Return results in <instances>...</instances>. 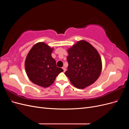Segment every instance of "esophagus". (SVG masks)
<instances>
[{
	"label": "esophagus",
	"instance_id": "esophagus-1",
	"mask_svg": "<svg viewBox=\"0 0 129 129\" xmlns=\"http://www.w3.org/2000/svg\"><path fill=\"white\" fill-rule=\"evenodd\" d=\"M62 69H63V72H65L66 71V68L64 67H62Z\"/></svg>",
	"mask_w": 129,
	"mask_h": 129
}]
</instances>
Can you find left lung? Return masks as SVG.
Returning <instances> with one entry per match:
<instances>
[{
  "label": "left lung",
  "instance_id": "1",
  "mask_svg": "<svg viewBox=\"0 0 129 129\" xmlns=\"http://www.w3.org/2000/svg\"><path fill=\"white\" fill-rule=\"evenodd\" d=\"M68 71L64 74L71 83L84 89L98 79L102 69L101 57L97 50L86 41H79L68 49Z\"/></svg>",
  "mask_w": 129,
  "mask_h": 129
}]
</instances>
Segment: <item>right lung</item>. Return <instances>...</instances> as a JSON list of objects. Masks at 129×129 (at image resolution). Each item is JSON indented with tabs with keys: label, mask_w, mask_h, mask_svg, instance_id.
<instances>
[{
	"label": "right lung",
	"mask_w": 129,
	"mask_h": 129,
	"mask_svg": "<svg viewBox=\"0 0 129 129\" xmlns=\"http://www.w3.org/2000/svg\"><path fill=\"white\" fill-rule=\"evenodd\" d=\"M53 49L44 42H38L30 49L25 60V67L29 79L44 88L51 85L56 77L63 71L57 67L52 56Z\"/></svg>",
	"instance_id": "1"
}]
</instances>
